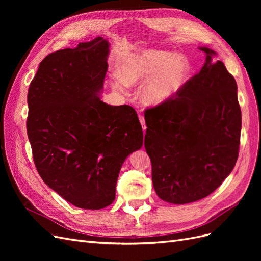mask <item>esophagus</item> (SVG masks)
<instances>
[{"label":"esophagus","instance_id":"1","mask_svg":"<svg viewBox=\"0 0 261 261\" xmlns=\"http://www.w3.org/2000/svg\"><path fill=\"white\" fill-rule=\"evenodd\" d=\"M138 118H139V121H140V124H141V126H143V129H144V132L146 130V124H145V117H144V115L143 114H139L138 115Z\"/></svg>","mask_w":261,"mask_h":261}]
</instances>
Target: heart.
I'll list each match as a JSON object with an SVG mask.
<instances>
[{"label":"heart","instance_id":"1","mask_svg":"<svg viewBox=\"0 0 261 261\" xmlns=\"http://www.w3.org/2000/svg\"><path fill=\"white\" fill-rule=\"evenodd\" d=\"M191 63L184 55L171 51L147 50L132 53L120 66V80L113 88L124 92L125 86L145 84L141 99L148 105H160L175 97L183 89L191 74Z\"/></svg>","mask_w":261,"mask_h":261}]
</instances>
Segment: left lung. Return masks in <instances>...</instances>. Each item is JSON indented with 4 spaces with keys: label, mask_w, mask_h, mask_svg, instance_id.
Segmentation results:
<instances>
[{
    "label": "left lung",
    "mask_w": 261,
    "mask_h": 261,
    "mask_svg": "<svg viewBox=\"0 0 261 261\" xmlns=\"http://www.w3.org/2000/svg\"><path fill=\"white\" fill-rule=\"evenodd\" d=\"M175 97L145 111V148L152 184L162 200L184 204L204 198L230 175L239 156L242 113L238 85L217 53Z\"/></svg>",
    "instance_id": "1"
}]
</instances>
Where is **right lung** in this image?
Listing matches in <instances>:
<instances>
[{"mask_svg":"<svg viewBox=\"0 0 261 261\" xmlns=\"http://www.w3.org/2000/svg\"><path fill=\"white\" fill-rule=\"evenodd\" d=\"M110 43L102 37L45 57L28 89L27 134L44 183L82 209L115 199L122 165L143 146L135 110L100 99Z\"/></svg>","mask_w":261,"mask_h":261,"instance_id":"obj_1","label":"right lung"}]
</instances>
